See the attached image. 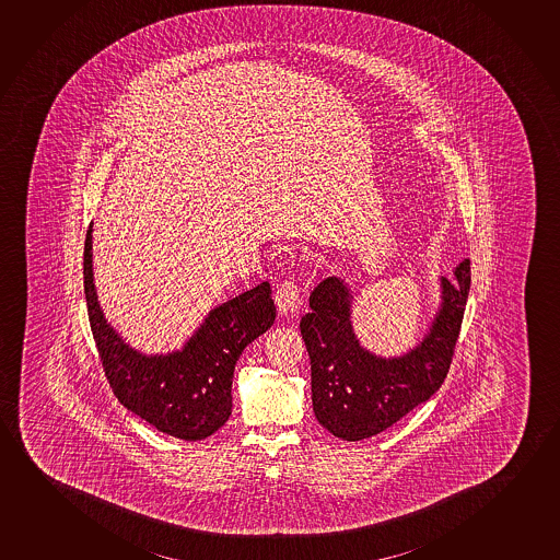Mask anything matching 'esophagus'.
Segmentation results:
<instances>
[{"label": "esophagus", "instance_id": "34e87169", "mask_svg": "<svg viewBox=\"0 0 560 560\" xmlns=\"http://www.w3.org/2000/svg\"><path fill=\"white\" fill-rule=\"evenodd\" d=\"M277 310L281 316H291L301 304V289L292 281H283L276 291Z\"/></svg>", "mask_w": 560, "mask_h": 560}]
</instances>
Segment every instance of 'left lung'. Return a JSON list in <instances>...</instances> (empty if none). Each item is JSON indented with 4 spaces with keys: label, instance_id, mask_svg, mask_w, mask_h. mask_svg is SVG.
<instances>
[{
    "label": "left lung",
    "instance_id": "1",
    "mask_svg": "<svg viewBox=\"0 0 560 560\" xmlns=\"http://www.w3.org/2000/svg\"><path fill=\"white\" fill-rule=\"evenodd\" d=\"M443 306L422 345L400 358L373 357L350 325V294L327 277L310 294L301 319L312 364V405L317 422L335 438L360 441L389 430L445 382L470 292V259L443 277Z\"/></svg>",
    "mask_w": 560,
    "mask_h": 560
}]
</instances>
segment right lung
<instances>
[{
  "label": "right lung",
  "instance_id": "right-lung-1",
  "mask_svg": "<svg viewBox=\"0 0 560 560\" xmlns=\"http://www.w3.org/2000/svg\"><path fill=\"white\" fill-rule=\"evenodd\" d=\"M84 294L90 329L115 397L171 438L198 441L225 425L238 357L276 322L268 281L211 310L185 349L144 357L107 325L92 279V225L84 241Z\"/></svg>",
  "mask_w": 560,
  "mask_h": 560
}]
</instances>
